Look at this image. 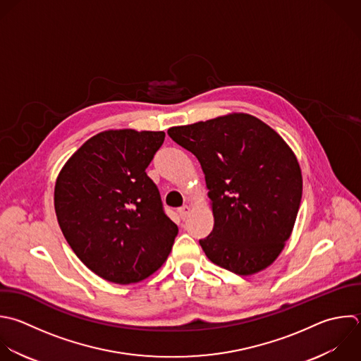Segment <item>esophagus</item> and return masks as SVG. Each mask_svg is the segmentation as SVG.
<instances>
[{
    "mask_svg": "<svg viewBox=\"0 0 361 361\" xmlns=\"http://www.w3.org/2000/svg\"><path fill=\"white\" fill-rule=\"evenodd\" d=\"M178 213H179V216H180L182 219H185V217L190 213V207L185 204V206H182V207H179V209H178Z\"/></svg>",
    "mask_w": 361,
    "mask_h": 361,
    "instance_id": "1",
    "label": "esophagus"
}]
</instances>
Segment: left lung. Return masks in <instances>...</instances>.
<instances>
[{"mask_svg": "<svg viewBox=\"0 0 361 361\" xmlns=\"http://www.w3.org/2000/svg\"><path fill=\"white\" fill-rule=\"evenodd\" d=\"M204 173L214 227L200 240L207 258L234 274L269 267L289 240L302 199L299 162L264 121L233 113L172 127Z\"/></svg>", "mask_w": 361, "mask_h": 361, "instance_id": "1", "label": "left lung"}]
</instances>
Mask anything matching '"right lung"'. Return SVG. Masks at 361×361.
Here are the masks:
<instances>
[{"label":"right lung","instance_id":"obj_1","mask_svg":"<svg viewBox=\"0 0 361 361\" xmlns=\"http://www.w3.org/2000/svg\"><path fill=\"white\" fill-rule=\"evenodd\" d=\"M164 131L109 130L87 140L55 183L61 230L80 261L114 283L140 282L166 261L178 226L145 169Z\"/></svg>","mask_w":361,"mask_h":361}]
</instances>
